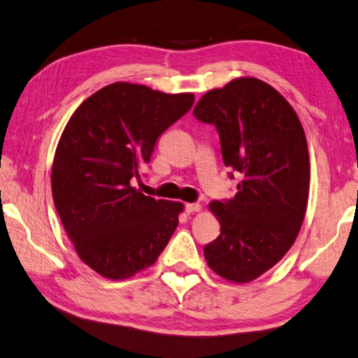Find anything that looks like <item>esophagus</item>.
Listing matches in <instances>:
<instances>
[{
  "label": "esophagus",
  "mask_w": 358,
  "mask_h": 358,
  "mask_svg": "<svg viewBox=\"0 0 358 358\" xmlns=\"http://www.w3.org/2000/svg\"><path fill=\"white\" fill-rule=\"evenodd\" d=\"M185 210H186V213L188 215H191V213H194V212H199L201 210V203H186L185 206Z\"/></svg>",
  "instance_id": "esophagus-1"
}]
</instances>
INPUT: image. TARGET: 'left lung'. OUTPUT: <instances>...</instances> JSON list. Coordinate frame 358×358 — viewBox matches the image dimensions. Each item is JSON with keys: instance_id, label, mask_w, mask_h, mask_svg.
<instances>
[{"instance_id": "obj_1", "label": "left lung", "mask_w": 358, "mask_h": 358, "mask_svg": "<svg viewBox=\"0 0 358 358\" xmlns=\"http://www.w3.org/2000/svg\"><path fill=\"white\" fill-rule=\"evenodd\" d=\"M192 113L217 127L224 166L241 178L232 199L210 202L221 234L203 255L223 279L252 282L285 257L301 229L310 181L304 129L292 105L257 78L208 90Z\"/></svg>"}]
</instances>
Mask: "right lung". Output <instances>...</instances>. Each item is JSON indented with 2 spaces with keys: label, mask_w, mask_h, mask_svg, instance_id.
Returning <instances> with one entry per match:
<instances>
[{
  "label": "right lung",
  "mask_w": 358,
  "mask_h": 358,
  "mask_svg": "<svg viewBox=\"0 0 358 358\" xmlns=\"http://www.w3.org/2000/svg\"><path fill=\"white\" fill-rule=\"evenodd\" d=\"M194 95L113 83L78 106L52 162V197L78 257L111 280L156 263L178 226L183 203L132 186L156 140L186 115Z\"/></svg>",
  "instance_id": "obj_1"
}]
</instances>
